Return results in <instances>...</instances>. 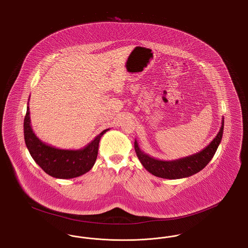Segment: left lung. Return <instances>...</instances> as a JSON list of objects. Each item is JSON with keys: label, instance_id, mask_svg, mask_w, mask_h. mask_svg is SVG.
I'll use <instances>...</instances> for the list:
<instances>
[{"label": "left lung", "instance_id": "left-lung-1", "mask_svg": "<svg viewBox=\"0 0 248 248\" xmlns=\"http://www.w3.org/2000/svg\"><path fill=\"white\" fill-rule=\"evenodd\" d=\"M224 128V120L222 118L221 126L217 136L205 149L188 157L171 160L155 159L145 153L139 148V143L135 140V150L139 161L151 174L164 179H181L192 176L205 168L213 158L218 145L221 141Z\"/></svg>", "mask_w": 248, "mask_h": 248}]
</instances>
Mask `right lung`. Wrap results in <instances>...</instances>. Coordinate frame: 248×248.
<instances>
[{"label": "right lung", "mask_w": 248, "mask_h": 248, "mask_svg": "<svg viewBox=\"0 0 248 248\" xmlns=\"http://www.w3.org/2000/svg\"><path fill=\"white\" fill-rule=\"evenodd\" d=\"M109 129L103 130L91 142L79 149H62L41 141L33 132L28 102L24 120L26 146L35 162L46 173L54 178H76L91 170L98 156L99 140Z\"/></svg>", "instance_id": "add662e5"}]
</instances>
